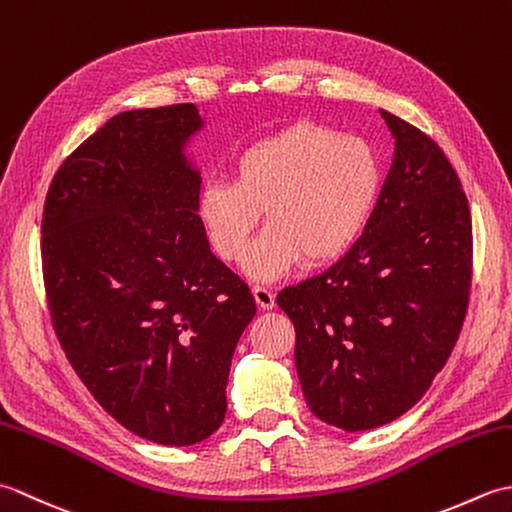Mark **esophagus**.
Listing matches in <instances>:
<instances>
[{
    "label": "esophagus",
    "mask_w": 512,
    "mask_h": 512,
    "mask_svg": "<svg viewBox=\"0 0 512 512\" xmlns=\"http://www.w3.org/2000/svg\"><path fill=\"white\" fill-rule=\"evenodd\" d=\"M253 297L257 301L259 310H273L275 308V290L268 286H255Z\"/></svg>",
    "instance_id": "esophagus-1"
}]
</instances>
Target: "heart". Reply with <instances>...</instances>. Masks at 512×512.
Masks as SVG:
<instances>
[{"label": "heart", "instance_id": "1", "mask_svg": "<svg viewBox=\"0 0 512 512\" xmlns=\"http://www.w3.org/2000/svg\"><path fill=\"white\" fill-rule=\"evenodd\" d=\"M380 187L376 151L363 138L297 123L257 140L233 162L231 182L204 184L198 217L224 262L246 257L264 211L268 231L248 275L273 281L339 257L361 235Z\"/></svg>", "mask_w": 512, "mask_h": 512}]
</instances>
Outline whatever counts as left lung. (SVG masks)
Here are the masks:
<instances>
[{
    "label": "left lung",
    "mask_w": 512,
    "mask_h": 512,
    "mask_svg": "<svg viewBox=\"0 0 512 512\" xmlns=\"http://www.w3.org/2000/svg\"><path fill=\"white\" fill-rule=\"evenodd\" d=\"M394 160L361 237L325 273L288 286L295 365L310 411L343 431L400 418L449 361L473 268L469 200L444 151L380 110Z\"/></svg>",
    "instance_id": "8db88e82"
}]
</instances>
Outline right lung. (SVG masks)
Here are the masks:
<instances>
[{
    "label": "right lung",
    "instance_id": "1",
    "mask_svg": "<svg viewBox=\"0 0 512 512\" xmlns=\"http://www.w3.org/2000/svg\"><path fill=\"white\" fill-rule=\"evenodd\" d=\"M195 105L110 118L54 173L41 220L54 332L83 385L136 436L189 447L220 429L255 299L217 259L184 154Z\"/></svg>",
    "mask_w": 512,
    "mask_h": 512
}]
</instances>
